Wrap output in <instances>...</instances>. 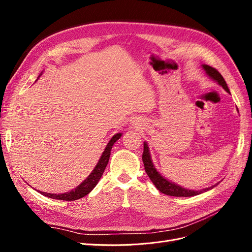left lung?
Listing matches in <instances>:
<instances>
[{
    "label": "left lung",
    "mask_w": 252,
    "mask_h": 252,
    "mask_svg": "<svg viewBox=\"0 0 252 252\" xmlns=\"http://www.w3.org/2000/svg\"><path fill=\"white\" fill-rule=\"evenodd\" d=\"M203 68L205 69L206 73H207L210 78H212L213 80L217 81L220 84V85L227 91V93L230 94V91H229V89H228L227 84H226L224 78L222 77V74H220L216 69V68H213V67L208 66V65H203ZM142 159H143V163H144L145 171H146V173L149 177V179L151 180V182L154 183L155 186L159 190V191L167 194V195H171V196H192V195L200 194L204 191H207V190L212 189L213 187L218 185V184H216V185H213L211 187L205 188L203 190H196V191H195V190H188V189H185V188H182L178 185L173 184V183L167 181L157 171L154 164H152L151 158H150V155H149L148 146H147L146 143H144V151H143Z\"/></svg>",
    "instance_id": "left-lung-1"
}]
</instances>
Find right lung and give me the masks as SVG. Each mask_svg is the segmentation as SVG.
<instances>
[{"label":"right lung","mask_w":252,"mask_h":252,"mask_svg":"<svg viewBox=\"0 0 252 252\" xmlns=\"http://www.w3.org/2000/svg\"><path fill=\"white\" fill-rule=\"evenodd\" d=\"M121 135H122L121 133H117V134H114L112 136L111 140L107 144V146H106L105 151L103 152L100 161H98V163L94 167V171L91 172L89 177L85 181H84L81 185H79L77 188H74L73 190H71V191H69V192L62 193V194L46 193V192H42V191H39V192L44 194V195L48 196V197H51V199L63 200V201H75V200H79V199H81V197L88 194L91 191V190H93L95 187V185L97 184V182L100 181L101 177L103 175V172L106 168V166H107V164L109 162L110 151H111L113 144L121 138Z\"/></svg>","instance_id":"right-lung-1"}]
</instances>
